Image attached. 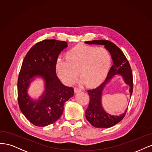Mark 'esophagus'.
I'll return each instance as SVG.
<instances>
[{
  "label": "esophagus",
  "instance_id": "obj_1",
  "mask_svg": "<svg viewBox=\"0 0 152 152\" xmlns=\"http://www.w3.org/2000/svg\"><path fill=\"white\" fill-rule=\"evenodd\" d=\"M75 94H76V93H78V92H80V91H81V89H80V88H75Z\"/></svg>",
  "mask_w": 152,
  "mask_h": 152
}]
</instances>
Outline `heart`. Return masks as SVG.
I'll return each mask as SVG.
<instances>
[{"mask_svg":"<svg viewBox=\"0 0 152 152\" xmlns=\"http://www.w3.org/2000/svg\"><path fill=\"white\" fill-rule=\"evenodd\" d=\"M110 64V57L105 48L83 45L72 47L66 53V60H58L56 69L60 79L71 85L77 76L80 83L94 87L104 80Z\"/></svg>","mask_w":152,"mask_h":152,"instance_id":"obj_1","label":"heart"}]
</instances>
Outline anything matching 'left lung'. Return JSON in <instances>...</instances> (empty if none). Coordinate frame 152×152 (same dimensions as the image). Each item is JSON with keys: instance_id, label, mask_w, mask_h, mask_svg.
<instances>
[{"instance_id": "obj_1", "label": "left lung", "mask_w": 152, "mask_h": 152, "mask_svg": "<svg viewBox=\"0 0 152 152\" xmlns=\"http://www.w3.org/2000/svg\"><path fill=\"white\" fill-rule=\"evenodd\" d=\"M85 43L88 45L104 46L109 52L113 62V65L111 67L105 81L96 88L87 91L90 96V103L85 111L86 118L92 126L99 128H109L115 125L123 119L128 107L124 113L119 115H111L107 112L102 105L103 91L112 78L119 75L122 77V80L126 84L129 86V92L131 98L133 90L131 68L124 53L112 42L108 40H95L85 42Z\"/></svg>"}]
</instances>
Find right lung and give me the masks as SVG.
Masks as SVG:
<instances>
[{"instance_id": "add662e5", "label": "right lung", "mask_w": 152, "mask_h": 152, "mask_svg": "<svg viewBox=\"0 0 152 152\" xmlns=\"http://www.w3.org/2000/svg\"><path fill=\"white\" fill-rule=\"evenodd\" d=\"M67 46L66 42L44 40L33 45L24 58L18 80V104L23 115L35 126L45 127L57 121L65 102L74 95V89L64 85L56 75L58 56ZM38 77L44 81V90L38 99H33L28 89Z\"/></svg>"}]
</instances>
